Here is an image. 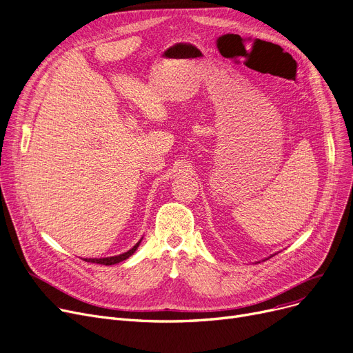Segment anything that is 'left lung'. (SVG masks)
I'll list each match as a JSON object with an SVG mask.
<instances>
[{
  "mask_svg": "<svg viewBox=\"0 0 353 353\" xmlns=\"http://www.w3.org/2000/svg\"><path fill=\"white\" fill-rule=\"evenodd\" d=\"M276 254H277V253H274V254H272V256H268V257H265L264 260H268V259H270V257H273V256H276ZM264 260H263V261H264ZM256 263H260V261H256Z\"/></svg>",
  "mask_w": 353,
  "mask_h": 353,
  "instance_id": "obj_1",
  "label": "left lung"
}]
</instances>
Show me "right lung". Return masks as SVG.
<instances>
[{
    "label": "right lung",
    "mask_w": 353,
    "mask_h": 353,
    "mask_svg": "<svg viewBox=\"0 0 353 353\" xmlns=\"http://www.w3.org/2000/svg\"><path fill=\"white\" fill-rule=\"evenodd\" d=\"M143 239V237H142ZM142 239L133 245L130 250H128L126 253H122V254H119V256H112V257H100V259H85V261H88V263H96V264H105V265H112V264H117V263H121V261H123V260H126V259H129L133 253H135L137 251V248L139 247V244H141V241H142Z\"/></svg>",
    "instance_id": "right-lung-1"
}]
</instances>
